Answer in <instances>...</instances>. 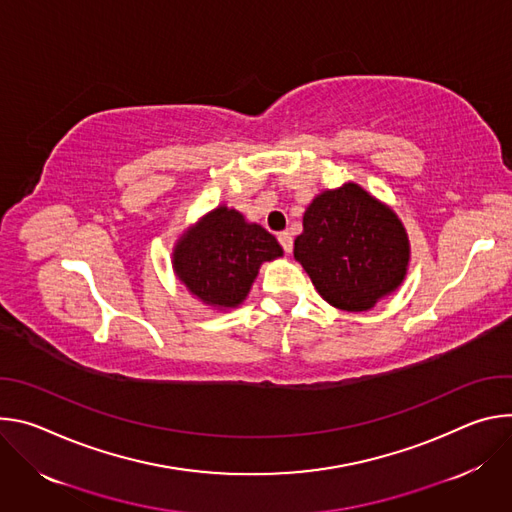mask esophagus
<instances>
[{"label": "esophagus", "instance_id": "1", "mask_svg": "<svg viewBox=\"0 0 512 512\" xmlns=\"http://www.w3.org/2000/svg\"><path fill=\"white\" fill-rule=\"evenodd\" d=\"M276 240H278V244L282 246V250H285L287 254L293 252V238H291L289 232H280V234L276 236Z\"/></svg>", "mask_w": 512, "mask_h": 512}]
</instances>
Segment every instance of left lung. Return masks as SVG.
Returning a JSON list of instances; mask_svg holds the SVG:
<instances>
[{
	"instance_id": "obj_1",
	"label": "left lung",
	"mask_w": 512,
	"mask_h": 512,
	"mask_svg": "<svg viewBox=\"0 0 512 512\" xmlns=\"http://www.w3.org/2000/svg\"><path fill=\"white\" fill-rule=\"evenodd\" d=\"M295 258L329 305L368 311L403 282L409 240L399 217L348 183L307 207Z\"/></svg>"
}]
</instances>
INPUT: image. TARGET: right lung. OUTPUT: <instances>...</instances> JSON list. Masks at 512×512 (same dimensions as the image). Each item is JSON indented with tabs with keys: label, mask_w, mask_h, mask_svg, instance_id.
Instances as JSON below:
<instances>
[{
	"label": "right lung",
	"mask_w": 512,
	"mask_h": 512,
	"mask_svg": "<svg viewBox=\"0 0 512 512\" xmlns=\"http://www.w3.org/2000/svg\"><path fill=\"white\" fill-rule=\"evenodd\" d=\"M282 256L276 238L236 209L219 207L185 234L173 266L187 289L207 305L238 307L266 260Z\"/></svg>",
	"instance_id": "1"
}]
</instances>
